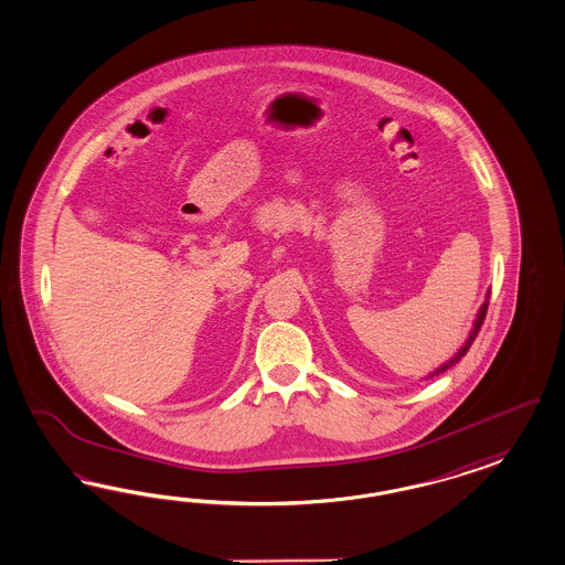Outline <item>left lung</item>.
Instances as JSON below:
<instances>
[{"label": "left lung", "instance_id": "8db88e82", "mask_svg": "<svg viewBox=\"0 0 565 565\" xmlns=\"http://www.w3.org/2000/svg\"><path fill=\"white\" fill-rule=\"evenodd\" d=\"M488 305H489V291L488 296H486V302L481 305V308H479V312H477V319H475L473 322V329H471V333H469V337H467V341H465V345L460 348V350L455 353V358H450L446 364H443L440 367H436L431 374H427V379H434V376H438V374H443V372H446L448 367L455 366L457 364L458 360L469 351V348L473 345L475 337H477V333H479V329H481V324H483V321H486V315H488Z\"/></svg>", "mask_w": 565, "mask_h": 565}]
</instances>
